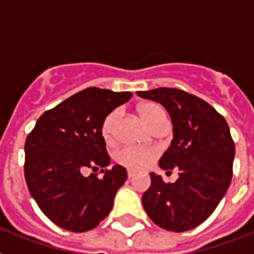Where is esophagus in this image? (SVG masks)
<instances>
[{
  "label": "esophagus",
  "mask_w": 254,
  "mask_h": 254,
  "mask_svg": "<svg viewBox=\"0 0 254 254\" xmlns=\"http://www.w3.org/2000/svg\"><path fill=\"white\" fill-rule=\"evenodd\" d=\"M127 176H128L129 179H132L134 176H136V173L132 172V170H128V172H127Z\"/></svg>",
  "instance_id": "34e87169"
}]
</instances>
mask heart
Segmentation results:
<instances>
[{
  "label": "heart",
  "instance_id": "1",
  "mask_svg": "<svg viewBox=\"0 0 254 254\" xmlns=\"http://www.w3.org/2000/svg\"><path fill=\"white\" fill-rule=\"evenodd\" d=\"M138 113L142 117L150 128L154 131L156 127L167 123V113L161 105L156 103H143L138 107ZM121 117V109H114L108 114L102 123V137L105 142L113 140L116 125ZM158 156L155 149H140V147L126 146L116 152V161L131 170H145L151 165Z\"/></svg>",
  "mask_w": 254,
  "mask_h": 254
}]
</instances>
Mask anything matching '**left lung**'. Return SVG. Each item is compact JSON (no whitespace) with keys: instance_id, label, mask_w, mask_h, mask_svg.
<instances>
[{"instance_id":"8db88e82","label":"left lung","mask_w":254,"mask_h":254,"mask_svg":"<svg viewBox=\"0 0 254 254\" xmlns=\"http://www.w3.org/2000/svg\"><path fill=\"white\" fill-rule=\"evenodd\" d=\"M137 95L160 103L169 113L173 140L159 167L179 170L174 183L150 173L151 186L142 194L143 208L160 228L187 232L214 212L230 186L235 155L230 129L221 114L187 91L158 87Z\"/></svg>"}]
</instances>
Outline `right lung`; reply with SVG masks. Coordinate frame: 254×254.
Wrapping results in <instances>:
<instances>
[{
  "label": "right lung",
  "instance_id": "right-lung-1",
  "mask_svg": "<svg viewBox=\"0 0 254 254\" xmlns=\"http://www.w3.org/2000/svg\"><path fill=\"white\" fill-rule=\"evenodd\" d=\"M132 93L89 87L44 112L25 141V181L44 215L60 228L82 233L112 211L117 190L127 179L122 165L105 168L111 158L102 123ZM93 169L105 174L102 179Z\"/></svg>",
  "mask_w": 254,
  "mask_h": 254
}]
</instances>
